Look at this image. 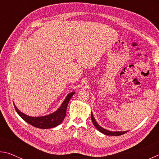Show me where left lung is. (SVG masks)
Instances as JSON below:
<instances>
[{"instance_id": "8db88e82", "label": "left lung", "mask_w": 159, "mask_h": 159, "mask_svg": "<svg viewBox=\"0 0 159 159\" xmlns=\"http://www.w3.org/2000/svg\"><path fill=\"white\" fill-rule=\"evenodd\" d=\"M91 119H92V121L93 125H95V127L98 129V130L101 132L102 133H103L104 134H107V135H111V136H119V135H121V134H123L127 133L128 131H124V132H112V131H109V130H105V129L102 128L100 125H98V123L96 122V120L95 119V118L93 116V113H91Z\"/></svg>"}]
</instances>
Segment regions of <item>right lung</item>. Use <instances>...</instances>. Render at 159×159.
I'll return each mask as SVG.
<instances>
[{
  "instance_id": "right-lung-1",
  "label": "right lung",
  "mask_w": 159,
  "mask_h": 159,
  "mask_svg": "<svg viewBox=\"0 0 159 159\" xmlns=\"http://www.w3.org/2000/svg\"><path fill=\"white\" fill-rule=\"evenodd\" d=\"M74 92L69 93L66 99H64L62 104L57 110L55 112L52 113L50 115L45 116L41 117H31L29 116L23 114L20 110H18L17 107L14 104L15 109L17 114L20 116L21 118H23L26 122H27L29 124L34 126V127L41 128V129H48L56 127V126L60 125L63 121L64 118L66 114V107L68 105L69 102L71 97L74 95Z\"/></svg>"
}]
</instances>
